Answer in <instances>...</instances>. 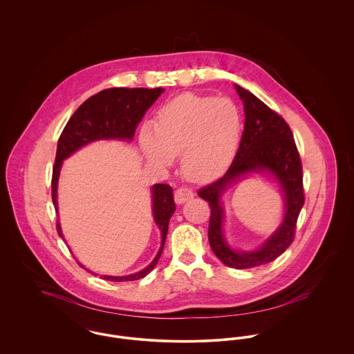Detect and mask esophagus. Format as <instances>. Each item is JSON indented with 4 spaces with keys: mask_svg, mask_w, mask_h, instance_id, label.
<instances>
[{
    "mask_svg": "<svg viewBox=\"0 0 354 354\" xmlns=\"http://www.w3.org/2000/svg\"><path fill=\"white\" fill-rule=\"evenodd\" d=\"M194 198V192L188 188H178L174 194V201L177 204H183V203L188 202Z\"/></svg>",
    "mask_w": 354,
    "mask_h": 354,
    "instance_id": "obj_1",
    "label": "esophagus"
}]
</instances>
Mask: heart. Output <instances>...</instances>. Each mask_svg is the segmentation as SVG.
Returning <instances> with one entry per match:
<instances>
[{
	"instance_id": "b5f03b06",
	"label": "heart",
	"mask_w": 354,
	"mask_h": 354,
	"mask_svg": "<svg viewBox=\"0 0 354 354\" xmlns=\"http://www.w3.org/2000/svg\"><path fill=\"white\" fill-rule=\"evenodd\" d=\"M243 117L230 98L184 94L162 106L139 132L146 159L167 169L181 155V170L194 183L223 174L239 151Z\"/></svg>"
}]
</instances>
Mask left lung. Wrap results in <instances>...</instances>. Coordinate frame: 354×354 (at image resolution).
I'll return each mask as SVG.
<instances>
[{
  "label": "left lung",
  "mask_w": 354,
  "mask_h": 354,
  "mask_svg": "<svg viewBox=\"0 0 354 354\" xmlns=\"http://www.w3.org/2000/svg\"><path fill=\"white\" fill-rule=\"evenodd\" d=\"M234 88L245 113L239 151L225 176L199 189L198 195L211 207L208 241L212 252L225 266L243 270L275 260L293 243L304 205L303 167L286 121L248 90L239 84H234ZM251 174H266L280 184L284 194V216L277 230L261 246L253 252H240L232 249L224 237L221 196L233 183Z\"/></svg>",
  "instance_id": "obj_1"
}]
</instances>
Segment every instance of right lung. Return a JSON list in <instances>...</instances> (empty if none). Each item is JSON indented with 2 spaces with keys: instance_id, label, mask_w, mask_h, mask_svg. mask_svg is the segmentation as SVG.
<instances>
[{
  "instance_id": "obj_1",
  "label": "right lung",
  "mask_w": 354,
  "mask_h": 354,
  "mask_svg": "<svg viewBox=\"0 0 354 354\" xmlns=\"http://www.w3.org/2000/svg\"><path fill=\"white\" fill-rule=\"evenodd\" d=\"M163 88H107L101 93L93 95L73 113L65 125L58 143L55 162L53 167L51 178V199L55 211L58 212L57 202V188L58 178L62 162L69 158L72 153L80 150L82 147L98 142V140H122L131 142L135 136L136 127L145 117L146 111L152 106V103L159 98L163 93ZM152 214L153 222L160 230V248L155 254L151 263L140 270L139 272L124 275V277H111L101 275L106 281H136L145 278L151 272L158 263L160 253L165 245L169 221L176 211V204L173 201V189L166 184H155L151 188ZM58 236L65 241L62 234L59 221L57 222ZM79 263V261H77ZM86 268L82 263H79ZM88 272L95 274L86 268ZM97 275V274H95Z\"/></svg>"
}]
</instances>
